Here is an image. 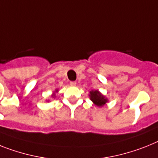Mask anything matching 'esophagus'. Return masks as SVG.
Returning <instances> with one entry per match:
<instances>
[{
	"mask_svg": "<svg viewBox=\"0 0 158 158\" xmlns=\"http://www.w3.org/2000/svg\"><path fill=\"white\" fill-rule=\"evenodd\" d=\"M70 85H71V86H76L77 85V82L76 81H71V82H70Z\"/></svg>",
	"mask_w": 158,
	"mask_h": 158,
	"instance_id": "1",
	"label": "esophagus"
}]
</instances>
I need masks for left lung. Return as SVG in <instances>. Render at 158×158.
<instances>
[{
  "mask_svg": "<svg viewBox=\"0 0 158 158\" xmlns=\"http://www.w3.org/2000/svg\"><path fill=\"white\" fill-rule=\"evenodd\" d=\"M89 99L92 101L93 103L98 107H103L109 100L104 96L102 93L98 90H91L89 92Z\"/></svg>",
  "mask_w": 158,
  "mask_h": 158,
  "instance_id": "obj_1",
  "label": "left lung"
}]
</instances>
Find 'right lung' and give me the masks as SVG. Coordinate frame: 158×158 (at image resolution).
I'll return each mask as SVG.
<instances>
[{
    "label": "right lung",
    "mask_w": 158,
    "mask_h": 158,
    "mask_svg": "<svg viewBox=\"0 0 158 158\" xmlns=\"http://www.w3.org/2000/svg\"><path fill=\"white\" fill-rule=\"evenodd\" d=\"M56 93H58V89H55V91H53V92H52V95L50 96L51 98H53V99H54V98H56ZM46 102H49V100H46Z\"/></svg>",
    "instance_id": "right-lung-1"
}]
</instances>
